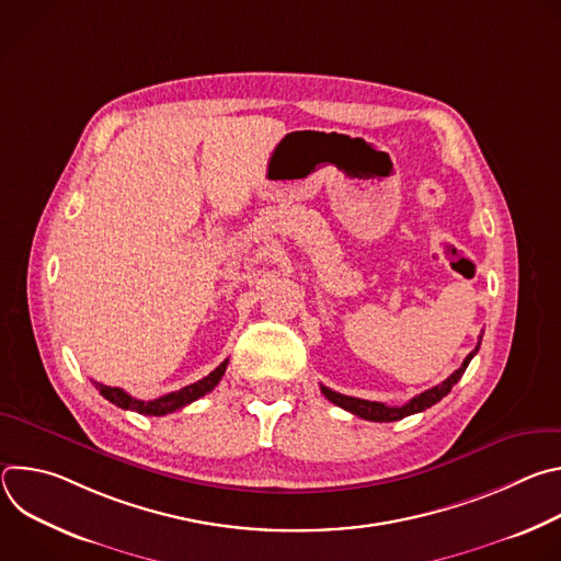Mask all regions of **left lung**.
Wrapping results in <instances>:
<instances>
[{
    "label": "left lung",
    "mask_w": 561,
    "mask_h": 561,
    "mask_svg": "<svg viewBox=\"0 0 561 561\" xmlns=\"http://www.w3.org/2000/svg\"><path fill=\"white\" fill-rule=\"evenodd\" d=\"M479 340H482V337H479ZM477 351H479V344L474 346L472 353H468V357L461 362V366L450 377H446L442 383L420 392L417 397H413L411 402L404 404V407H386L381 402H368V399L348 397V394L335 392V390H331L327 386H322V392L327 394L329 402L337 404L340 409H344V411H348V413H353V415H357L362 420H368V422H397V420H404L409 415H415V413H422V411L431 409L433 404L439 402L442 397H446L450 392V388L461 379V375L466 373V368H468L470 359L477 355Z\"/></svg>",
    "instance_id": "8db88e82"
}]
</instances>
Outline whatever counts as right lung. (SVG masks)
<instances>
[{"instance_id":"right-lung-1","label":"right lung","mask_w":561,"mask_h":561,"mask_svg":"<svg viewBox=\"0 0 561 561\" xmlns=\"http://www.w3.org/2000/svg\"><path fill=\"white\" fill-rule=\"evenodd\" d=\"M226 366H228V359H224L213 373H208L204 379L191 383V386H184L175 392H169L164 397H157V399H150V402H144V399H135L130 397L128 392H124L122 388H113V386H104L100 381H95V388L102 392V397H106L111 404L124 409V411H135L139 415H169V413H175L188 404H193L195 399L204 397L206 392H210L219 379L224 377L226 373Z\"/></svg>"}]
</instances>
